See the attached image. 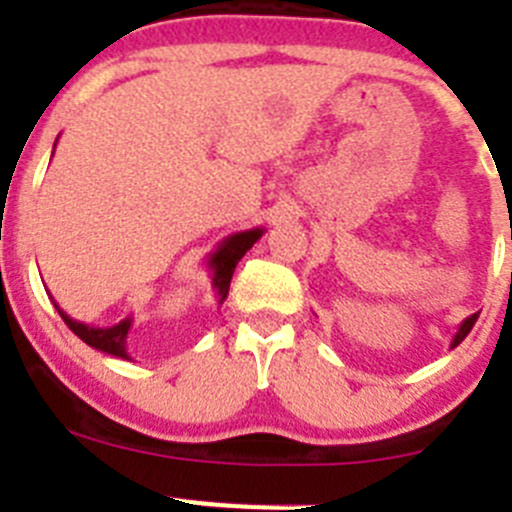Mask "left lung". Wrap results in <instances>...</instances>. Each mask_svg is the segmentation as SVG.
Returning a JSON list of instances; mask_svg holds the SVG:
<instances>
[{"label":"left lung","mask_w":512,"mask_h":512,"mask_svg":"<svg viewBox=\"0 0 512 512\" xmlns=\"http://www.w3.org/2000/svg\"><path fill=\"white\" fill-rule=\"evenodd\" d=\"M478 315H480V312H473V315L465 317V320L460 322V327H458V332H455V337H453V342H450V347H458L460 342H463L465 337H468V332L473 330V325H475V320H478Z\"/></svg>","instance_id":"8db88e82"}]
</instances>
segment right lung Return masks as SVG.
<instances>
[{
    "label": "right lung",
    "instance_id": "right-lung-1",
    "mask_svg": "<svg viewBox=\"0 0 512 512\" xmlns=\"http://www.w3.org/2000/svg\"><path fill=\"white\" fill-rule=\"evenodd\" d=\"M54 145H57V142H54ZM262 235H265V227H252V230L235 232V235H227L225 240L217 245L215 252H210V257H207V267H210L212 272V290L217 292V302H220V305L225 302L227 292H230V280L232 275H235L237 262L245 257V252L250 250ZM54 307H57L59 317L67 322L69 330H72L79 340L87 342L89 347L107 352V355L122 357V360H130V352H127V332H130L132 327V317H124V320L114 322V325H107V327H94L69 317L57 302H54Z\"/></svg>",
    "mask_w": 512,
    "mask_h": 512
}]
</instances>
